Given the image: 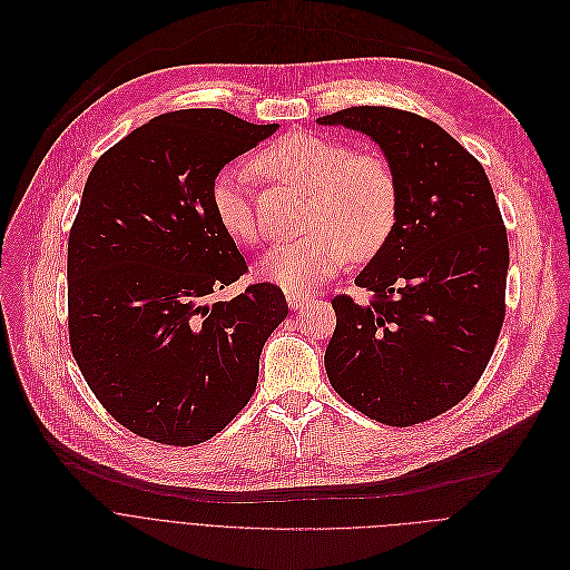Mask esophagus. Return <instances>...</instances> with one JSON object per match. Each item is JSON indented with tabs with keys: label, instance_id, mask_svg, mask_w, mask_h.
Masks as SVG:
<instances>
[{
	"label": "esophagus",
	"instance_id": "34e87169",
	"mask_svg": "<svg viewBox=\"0 0 570 570\" xmlns=\"http://www.w3.org/2000/svg\"><path fill=\"white\" fill-rule=\"evenodd\" d=\"M285 298H287V303H289L292 309H301V307H305V305L312 301L309 294H303V292H287Z\"/></svg>",
	"mask_w": 570,
	"mask_h": 570
}]
</instances>
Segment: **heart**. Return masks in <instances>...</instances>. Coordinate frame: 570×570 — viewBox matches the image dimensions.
Listing matches in <instances>:
<instances>
[{"label": "heart", "mask_w": 570, "mask_h": 570, "mask_svg": "<svg viewBox=\"0 0 570 570\" xmlns=\"http://www.w3.org/2000/svg\"><path fill=\"white\" fill-rule=\"evenodd\" d=\"M252 168L307 195L305 236L276 245L258 274L287 289H307L330 278L348 258H375L391 240L400 215V184L377 153L309 132H289L258 150ZM210 208L222 229L240 245L258 240L252 177L222 170L210 184Z\"/></svg>", "instance_id": "b5f03b06"}]
</instances>
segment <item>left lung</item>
<instances>
[{
	"label": "left lung",
	"mask_w": 570,
	"mask_h": 570,
	"mask_svg": "<svg viewBox=\"0 0 570 570\" xmlns=\"http://www.w3.org/2000/svg\"><path fill=\"white\" fill-rule=\"evenodd\" d=\"M375 139L400 184L386 247L336 294L325 348L332 389L389 426L438 417L470 395L505 321V224L481 161L420 114L360 105L318 119Z\"/></svg>",
	"instance_id": "1"
}]
</instances>
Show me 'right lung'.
Here are the masks:
<instances>
[{"mask_svg":"<svg viewBox=\"0 0 570 570\" xmlns=\"http://www.w3.org/2000/svg\"><path fill=\"white\" fill-rule=\"evenodd\" d=\"M278 126L177 109L94 164L67 245L71 355L102 409L139 438L193 446L252 400L265 341L287 316L274 283L208 296L247 274L210 184Z\"/></svg>","mask_w":570,"mask_h":570,"instance_id":"add662e5","label":"right lung"}]
</instances>
